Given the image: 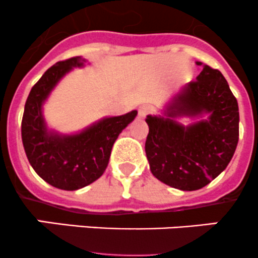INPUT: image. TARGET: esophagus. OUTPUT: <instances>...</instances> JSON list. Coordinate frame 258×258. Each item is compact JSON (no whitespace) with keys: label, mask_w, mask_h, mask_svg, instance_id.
I'll return each instance as SVG.
<instances>
[{"label":"esophagus","mask_w":258,"mask_h":258,"mask_svg":"<svg viewBox=\"0 0 258 258\" xmlns=\"http://www.w3.org/2000/svg\"><path fill=\"white\" fill-rule=\"evenodd\" d=\"M151 112H152V107H150V106H142L139 110V117L140 118H145V117Z\"/></svg>","instance_id":"obj_1"}]
</instances>
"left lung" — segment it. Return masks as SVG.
I'll return each instance as SVG.
<instances>
[{
	"label": "left lung",
	"mask_w": 258,
	"mask_h": 258,
	"mask_svg": "<svg viewBox=\"0 0 258 258\" xmlns=\"http://www.w3.org/2000/svg\"><path fill=\"white\" fill-rule=\"evenodd\" d=\"M201 66V62H196ZM209 117L183 126L176 116ZM165 116H147L146 156L150 170L163 183L195 191L227 167L238 142L237 100L218 70L205 64L196 80L181 88Z\"/></svg>",
	"instance_id": "1"
}]
</instances>
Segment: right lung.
Listing matches in <instances>:
<instances>
[{
	"instance_id": "right-lung-1",
	"label": "right lung",
	"mask_w": 258,
	"mask_h": 258,
	"mask_svg": "<svg viewBox=\"0 0 258 258\" xmlns=\"http://www.w3.org/2000/svg\"><path fill=\"white\" fill-rule=\"evenodd\" d=\"M85 62L77 56L49 67L31 90L21 124L22 144L33 170L51 186L66 191L82 188L103 175L114 141L137 116V111H131L106 117L76 135L49 131L42 116L43 102L67 72Z\"/></svg>"
}]
</instances>
